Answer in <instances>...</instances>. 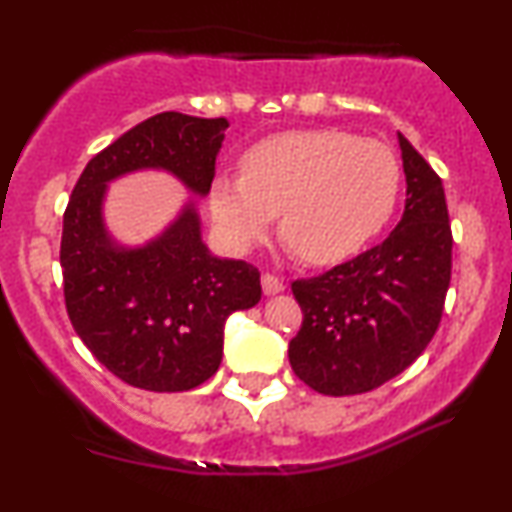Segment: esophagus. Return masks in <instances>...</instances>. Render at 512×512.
I'll return each instance as SVG.
<instances>
[{
  "label": "esophagus",
  "instance_id": "1",
  "mask_svg": "<svg viewBox=\"0 0 512 512\" xmlns=\"http://www.w3.org/2000/svg\"><path fill=\"white\" fill-rule=\"evenodd\" d=\"M262 291L267 295H276L283 291V281L274 274H262Z\"/></svg>",
  "mask_w": 512,
  "mask_h": 512
}]
</instances>
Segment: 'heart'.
<instances>
[{
	"mask_svg": "<svg viewBox=\"0 0 512 512\" xmlns=\"http://www.w3.org/2000/svg\"><path fill=\"white\" fill-rule=\"evenodd\" d=\"M400 193V164L381 140L343 131H288L243 155V176L219 174L209 209L233 248L281 238L300 260L334 264L384 229Z\"/></svg>",
	"mask_w": 512,
	"mask_h": 512,
	"instance_id": "1",
	"label": "heart"
}]
</instances>
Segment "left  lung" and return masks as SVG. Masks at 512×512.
I'll return each mask as SVG.
<instances>
[{
    "mask_svg": "<svg viewBox=\"0 0 512 512\" xmlns=\"http://www.w3.org/2000/svg\"><path fill=\"white\" fill-rule=\"evenodd\" d=\"M405 212L384 243L291 283L303 326L288 343L295 377L324 396H355L398 377L439 329L453 233L441 178L398 133Z\"/></svg>",
    "mask_w": 512,
    "mask_h": 512,
    "instance_id": "8db88e82",
    "label": "left lung"
}]
</instances>
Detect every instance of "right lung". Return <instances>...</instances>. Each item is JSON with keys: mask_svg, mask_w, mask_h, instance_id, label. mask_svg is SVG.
Here are the masks:
<instances>
[{"mask_svg": "<svg viewBox=\"0 0 512 512\" xmlns=\"http://www.w3.org/2000/svg\"><path fill=\"white\" fill-rule=\"evenodd\" d=\"M226 128V119L150 116L90 159L66 205L59 252L66 312L90 353L135 389L190 391L212 377L226 319L260 303L262 286L252 264L209 255L193 202L143 248L112 243L102 219L107 183L164 169L207 195Z\"/></svg>", "mask_w": 512, "mask_h": 512, "instance_id": "1", "label": "right lung"}]
</instances>
